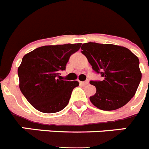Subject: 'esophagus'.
Instances as JSON below:
<instances>
[{"label": "esophagus", "instance_id": "34e87169", "mask_svg": "<svg viewBox=\"0 0 149 149\" xmlns=\"http://www.w3.org/2000/svg\"><path fill=\"white\" fill-rule=\"evenodd\" d=\"M89 84V81H84V82H80V84L83 85V86H86L87 84Z\"/></svg>", "mask_w": 149, "mask_h": 149}]
</instances>
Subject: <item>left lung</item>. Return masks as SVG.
<instances>
[{
  "label": "left lung",
  "instance_id": "obj_1",
  "mask_svg": "<svg viewBox=\"0 0 149 149\" xmlns=\"http://www.w3.org/2000/svg\"><path fill=\"white\" fill-rule=\"evenodd\" d=\"M81 52L103 81H91L96 93L89 100L102 110L125 106L135 95L142 78L137 56L127 48L112 44L84 43Z\"/></svg>",
  "mask_w": 149,
  "mask_h": 149
}]
</instances>
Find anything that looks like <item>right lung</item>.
<instances>
[{
    "mask_svg": "<svg viewBox=\"0 0 149 149\" xmlns=\"http://www.w3.org/2000/svg\"><path fill=\"white\" fill-rule=\"evenodd\" d=\"M81 46V43L42 46L24 56L18 68L19 88L34 108L53 113L67 106L79 83L58 77L71 55Z\"/></svg>",
    "mask_w": 149,
    "mask_h": 149,
    "instance_id": "1",
    "label": "right lung"
}]
</instances>
